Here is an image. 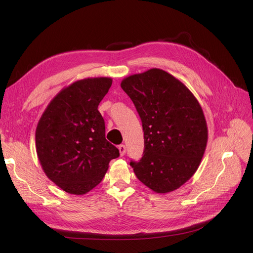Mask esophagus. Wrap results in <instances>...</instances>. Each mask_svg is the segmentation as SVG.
<instances>
[{
    "mask_svg": "<svg viewBox=\"0 0 253 253\" xmlns=\"http://www.w3.org/2000/svg\"><path fill=\"white\" fill-rule=\"evenodd\" d=\"M118 148H119V151H120V155L124 156L125 153H126V147H125V145L124 144H120Z\"/></svg>",
    "mask_w": 253,
    "mask_h": 253,
    "instance_id": "obj_1",
    "label": "esophagus"
}]
</instances>
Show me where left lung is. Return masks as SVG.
<instances>
[{"label": "left lung", "mask_w": 253, "mask_h": 253, "mask_svg": "<svg viewBox=\"0 0 253 253\" xmlns=\"http://www.w3.org/2000/svg\"><path fill=\"white\" fill-rule=\"evenodd\" d=\"M122 89L141 119L144 150L131 161L137 178L156 193L174 191L196 172L204 155L208 130L193 93L160 69L125 78Z\"/></svg>", "instance_id": "8db88e82"}]
</instances>
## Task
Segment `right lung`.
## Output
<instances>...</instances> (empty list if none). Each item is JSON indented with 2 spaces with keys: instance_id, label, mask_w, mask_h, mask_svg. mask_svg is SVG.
<instances>
[{
  "instance_id": "add662e5",
  "label": "right lung",
  "mask_w": 253,
  "mask_h": 253,
  "mask_svg": "<svg viewBox=\"0 0 253 253\" xmlns=\"http://www.w3.org/2000/svg\"><path fill=\"white\" fill-rule=\"evenodd\" d=\"M113 83L88 78L62 89L48 104L36 129V150L45 174L64 192L84 195L94 189L120 156L105 139L97 108Z\"/></svg>"
}]
</instances>
